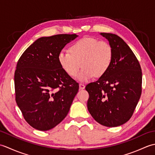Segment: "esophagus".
I'll return each instance as SVG.
<instances>
[{
	"label": "esophagus",
	"instance_id": "1",
	"mask_svg": "<svg viewBox=\"0 0 155 155\" xmlns=\"http://www.w3.org/2000/svg\"><path fill=\"white\" fill-rule=\"evenodd\" d=\"M84 88H85V85L84 84H79V88H80L81 90L84 89Z\"/></svg>",
	"mask_w": 155,
	"mask_h": 155
}]
</instances>
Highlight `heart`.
Instances as JSON below:
<instances>
[{
	"mask_svg": "<svg viewBox=\"0 0 155 155\" xmlns=\"http://www.w3.org/2000/svg\"><path fill=\"white\" fill-rule=\"evenodd\" d=\"M113 58V48L109 43L86 37L74 42L69 47V52L61 51L57 59L61 68L71 77L77 75L81 64L83 68L78 79L87 82L95 76L100 77L106 73Z\"/></svg>",
	"mask_w": 155,
	"mask_h": 155,
	"instance_id": "heart-1",
	"label": "heart"
}]
</instances>
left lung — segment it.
<instances>
[{
  "label": "left lung",
  "mask_w": 155,
  "mask_h": 155,
  "mask_svg": "<svg viewBox=\"0 0 155 155\" xmlns=\"http://www.w3.org/2000/svg\"><path fill=\"white\" fill-rule=\"evenodd\" d=\"M113 48V58L108 71L87 84V108L97 123L118 127L130 119L142 91V71L132 50L117 35L101 32Z\"/></svg>",
  "instance_id": "8db88e82"
}]
</instances>
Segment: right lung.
<instances>
[{
    "instance_id": "obj_1",
    "label": "right lung",
    "mask_w": 155,
    "mask_h": 155,
    "mask_svg": "<svg viewBox=\"0 0 155 155\" xmlns=\"http://www.w3.org/2000/svg\"><path fill=\"white\" fill-rule=\"evenodd\" d=\"M77 37L62 34L39 38L17 62L16 102L25 120L35 129L48 130L60 123L78 93V83L65 73L57 59L65 45Z\"/></svg>"
}]
</instances>
